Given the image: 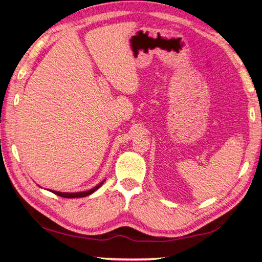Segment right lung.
Segmentation results:
<instances>
[{
	"instance_id": "1",
	"label": "right lung",
	"mask_w": 262,
	"mask_h": 262,
	"mask_svg": "<svg viewBox=\"0 0 262 262\" xmlns=\"http://www.w3.org/2000/svg\"><path fill=\"white\" fill-rule=\"evenodd\" d=\"M103 182H105V180H103L102 182H100V183L98 185H96L95 187L90 188V190L88 191H83V192H76V193H69V192H58V191H52L50 190V192L57 194L58 196H61V198H67V199H75V198H83V196H87V195H90V194H93L95 191L98 190V188L103 184Z\"/></svg>"
}]
</instances>
